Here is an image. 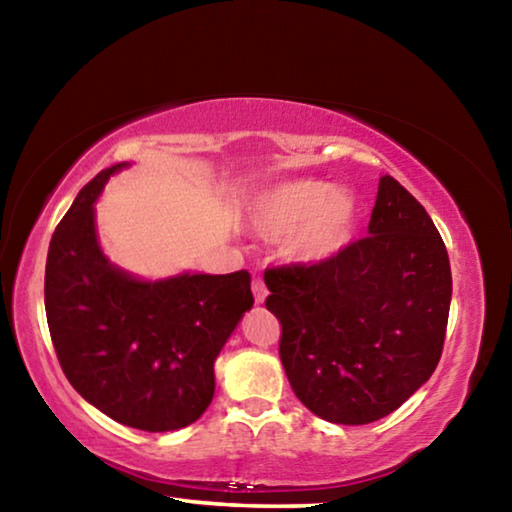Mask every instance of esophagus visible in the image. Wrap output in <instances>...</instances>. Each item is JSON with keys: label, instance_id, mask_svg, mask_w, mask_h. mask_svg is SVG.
<instances>
[{"label": "esophagus", "instance_id": "obj_1", "mask_svg": "<svg viewBox=\"0 0 512 512\" xmlns=\"http://www.w3.org/2000/svg\"><path fill=\"white\" fill-rule=\"evenodd\" d=\"M253 296H255V302L257 305H262V302L266 300L268 291H266V284L262 282V277H255L253 280Z\"/></svg>", "mask_w": 512, "mask_h": 512}]
</instances>
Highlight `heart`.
Listing matches in <instances>:
<instances>
[{
    "label": "heart",
    "mask_w": 512,
    "mask_h": 512,
    "mask_svg": "<svg viewBox=\"0 0 512 512\" xmlns=\"http://www.w3.org/2000/svg\"><path fill=\"white\" fill-rule=\"evenodd\" d=\"M250 225L262 237L287 238V253L302 264H323L350 246L359 203L350 192L320 178L273 183L253 196Z\"/></svg>",
    "instance_id": "heart-1"
}]
</instances>
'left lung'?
Listing matches in <instances>:
<instances>
[{"instance_id":"left-lung-1","label":"left lung","mask_w":512,"mask_h":512,"mask_svg":"<svg viewBox=\"0 0 512 512\" xmlns=\"http://www.w3.org/2000/svg\"><path fill=\"white\" fill-rule=\"evenodd\" d=\"M264 282L284 372L318 418L375 422L438 366L452 302L447 248L393 176L379 180L368 237L323 264L266 268Z\"/></svg>"}]
</instances>
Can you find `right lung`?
Masks as SVG:
<instances>
[{
    "instance_id": "obj_1",
    "label": "right lung",
    "mask_w": 512,
    "mask_h": 512,
    "mask_svg": "<svg viewBox=\"0 0 512 512\" xmlns=\"http://www.w3.org/2000/svg\"><path fill=\"white\" fill-rule=\"evenodd\" d=\"M115 167L97 173L56 225L45 309L69 384L108 418L142 431L196 422L214 397V361L253 307L248 271L183 273L146 282L108 262L94 201Z\"/></svg>"
}]
</instances>
